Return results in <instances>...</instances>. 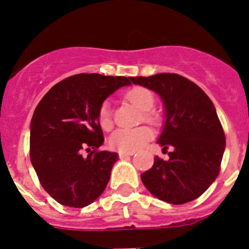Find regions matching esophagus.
<instances>
[{"label":"esophagus","instance_id":"1","mask_svg":"<svg viewBox=\"0 0 249 249\" xmlns=\"http://www.w3.org/2000/svg\"><path fill=\"white\" fill-rule=\"evenodd\" d=\"M135 155V152H118V156L120 158H126V157H131V156Z\"/></svg>","mask_w":249,"mask_h":249}]
</instances>
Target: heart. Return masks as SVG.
<instances>
[{
  "label": "heart",
  "mask_w": 249,
  "mask_h": 249,
  "mask_svg": "<svg viewBox=\"0 0 249 249\" xmlns=\"http://www.w3.org/2000/svg\"><path fill=\"white\" fill-rule=\"evenodd\" d=\"M127 100L143 111L144 120L148 122H155L156 116L151 113V109L155 106V96L149 89L144 87H135L127 92ZM98 122L103 129L108 131L113 126L112 120L111 105L108 101L101 105L98 109ZM152 131L146 126L135 127V128H118L109 136L108 144L112 149L120 152H133L143 146L147 141L151 140Z\"/></svg>",
  "instance_id": "b5f03b06"
}]
</instances>
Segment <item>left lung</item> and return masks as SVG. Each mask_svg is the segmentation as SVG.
Instances as JSON below:
<instances>
[{
  "mask_svg": "<svg viewBox=\"0 0 249 249\" xmlns=\"http://www.w3.org/2000/svg\"><path fill=\"white\" fill-rule=\"evenodd\" d=\"M132 82L152 89L163 101V129L157 143L169 158L155 157L141 175L147 190L160 201L183 204L198 198L219 173L226 137L210 97L192 81L176 73L133 77Z\"/></svg>",
  "mask_w": 249,
  "mask_h": 249,
  "instance_id": "obj_1",
  "label": "left lung"
}]
</instances>
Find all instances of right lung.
Wrapping results in <instances>:
<instances>
[{"label": "right lung", "instance_id": "add662e5", "mask_svg": "<svg viewBox=\"0 0 249 249\" xmlns=\"http://www.w3.org/2000/svg\"><path fill=\"white\" fill-rule=\"evenodd\" d=\"M133 77L80 73L54 85L39 101L30 127V157L41 186L63 206L83 208L109 181L116 152L103 144L98 109L109 94ZM83 148L93 149L87 158Z\"/></svg>", "mask_w": 249, "mask_h": 249}]
</instances>
